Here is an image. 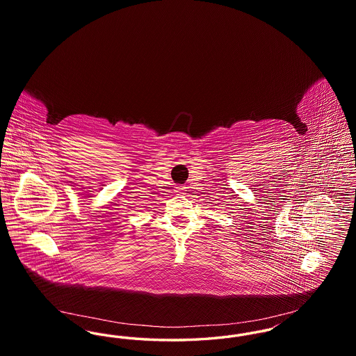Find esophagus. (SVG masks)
I'll return each instance as SVG.
<instances>
[{"label": "esophagus", "instance_id": "34e87169", "mask_svg": "<svg viewBox=\"0 0 356 356\" xmlns=\"http://www.w3.org/2000/svg\"><path fill=\"white\" fill-rule=\"evenodd\" d=\"M176 192H177L179 195H181V193L184 192V188H183V186H176Z\"/></svg>", "mask_w": 356, "mask_h": 356}]
</instances>
